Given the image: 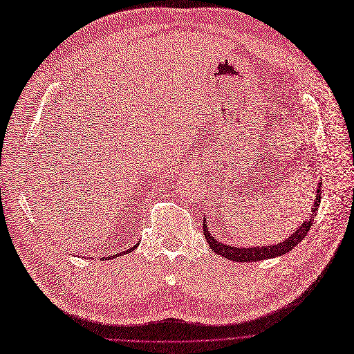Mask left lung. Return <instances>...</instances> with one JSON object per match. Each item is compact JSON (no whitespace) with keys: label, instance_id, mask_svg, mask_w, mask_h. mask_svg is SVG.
<instances>
[{"label":"left lung","instance_id":"1","mask_svg":"<svg viewBox=\"0 0 354 354\" xmlns=\"http://www.w3.org/2000/svg\"><path fill=\"white\" fill-rule=\"evenodd\" d=\"M321 182L317 185V192H315V198H314V205L311 208V212L308 214V217L302 223V225L297 230L294 234H290L286 240H283L282 243L278 244H273V245H266V248H233V245H227L223 244L221 241L215 240L211 233L208 232V228L205 225V218L203 221V230H204V236L209 244V248L223 257L228 259V260H233V262H260V260H265V259H272L276 256H281L285 254L288 252H290L292 249L295 248L298 243H301L305 236L308 234L310 228L314 223V218L317 215L319 203H321Z\"/></svg>","mask_w":354,"mask_h":354}]
</instances>
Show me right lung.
I'll use <instances>...</instances> for the list:
<instances>
[{
	"instance_id": "add662e5",
	"label": "right lung",
	"mask_w": 354,
	"mask_h": 354,
	"mask_svg": "<svg viewBox=\"0 0 354 354\" xmlns=\"http://www.w3.org/2000/svg\"><path fill=\"white\" fill-rule=\"evenodd\" d=\"M136 248H137V245H133V248H131V249H129V250H126V252H124V253H127V252H131V250H134V249H136ZM120 254H122V252H121V253H120ZM120 254H115V256H114V257H117V256H120ZM111 257H113V256H111ZM111 257H109V259H111Z\"/></svg>"
}]
</instances>
